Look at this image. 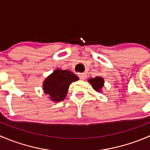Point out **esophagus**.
Returning <instances> with one entry per match:
<instances>
[{"instance_id": "esophagus-1", "label": "esophagus", "mask_w": 150, "mask_h": 150, "mask_svg": "<svg viewBox=\"0 0 150 150\" xmlns=\"http://www.w3.org/2000/svg\"><path fill=\"white\" fill-rule=\"evenodd\" d=\"M79 77L81 80H85L86 78V73H81L79 75Z\"/></svg>"}]
</instances>
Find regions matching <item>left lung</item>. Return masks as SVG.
<instances>
[{
	"label": "left lung",
	"mask_w": 150,
	"mask_h": 150,
	"mask_svg": "<svg viewBox=\"0 0 150 150\" xmlns=\"http://www.w3.org/2000/svg\"><path fill=\"white\" fill-rule=\"evenodd\" d=\"M88 82L91 85L92 88L97 92H102V88L104 87V80L103 78L99 76L95 77L94 78H91L88 80Z\"/></svg>",
	"instance_id": "left-lung-1"
}]
</instances>
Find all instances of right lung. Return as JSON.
<instances>
[{"mask_svg": "<svg viewBox=\"0 0 150 150\" xmlns=\"http://www.w3.org/2000/svg\"><path fill=\"white\" fill-rule=\"evenodd\" d=\"M78 80L79 78L71 71L57 69L43 81V92L52 102H62L67 96L69 85Z\"/></svg>", "mask_w": 150, "mask_h": 150, "instance_id": "right-lung-1", "label": "right lung"}]
</instances>
